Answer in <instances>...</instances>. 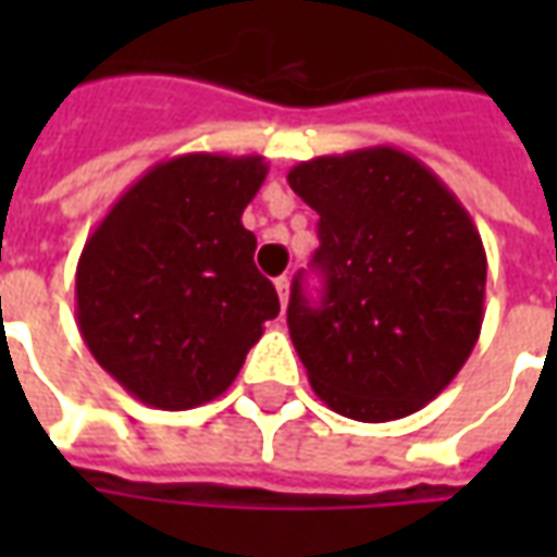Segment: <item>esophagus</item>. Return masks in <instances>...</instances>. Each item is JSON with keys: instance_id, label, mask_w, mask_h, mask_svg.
Returning <instances> with one entry per match:
<instances>
[{"instance_id": "1", "label": "esophagus", "mask_w": 557, "mask_h": 557, "mask_svg": "<svg viewBox=\"0 0 557 557\" xmlns=\"http://www.w3.org/2000/svg\"><path fill=\"white\" fill-rule=\"evenodd\" d=\"M274 286H277L280 304H283V307H286V301H289V280H286V277H280L277 283H274Z\"/></svg>"}]
</instances>
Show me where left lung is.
Segmentation results:
<instances>
[{"label":"left lung","instance_id":"obj_1","mask_svg":"<svg viewBox=\"0 0 557 557\" xmlns=\"http://www.w3.org/2000/svg\"><path fill=\"white\" fill-rule=\"evenodd\" d=\"M286 178L319 214L325 298L310 307L295 280L286 313L315 397L363 423L414 414L480 337L486 250L474 220L394 146L301 160Z\"/></svg>","mask_w":557,"mask_h":557}]
</instances>
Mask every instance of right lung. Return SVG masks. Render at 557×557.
<instances>
[{
    "mask_svg": "<svg viewBox=\"0 0 557 557\" xmlns=\"http://www.w3.org/2000/svg\"><path fill=\"white\" fill-rule=\"evenodd\" d=\"M262 154L160 160L119 196L77 262V327L107 373L151 409L218 399L280 313L242 214Z\"/></svg>",
    "mask_w": 557,
    "mask_h": 557,
    "instance_id": "add662e5",
    "label": "right lung"
}]
</instances>
